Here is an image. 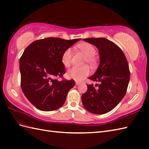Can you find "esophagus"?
I'll use <instances>...</instances> for the list:
<instances>
[{
    "label": "esophagus",
    "instance_id": "obj_1",
    "mask_svg": "<svg viewBox=\"0 0 149 149\" xmlns=\"http://www.w3.org/2000/svg\"><path fill=\"white\" fill-rule=\"evenodd\" d=\"M80 84H81V83H80V82H77V81L75 82V85H76V86H79V85H80Z\"/></svg>",
    "mask_w": 149,
    "mask_h": 149
}]
</instances>
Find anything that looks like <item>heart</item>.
<instances>
[{
  "instance_id": "obj_1",
  "label": "heart",
  "mask_w": 149,
  "mask_h": 149,
  "mask_svg": "<svg viewBox=\"0 0 149 149\" xmlns=\"http://www.w3.org/2000/svg\"><path fill=\"white\" fill-rule=\"evenodd\" d=\"M78 49L85 56V62L91 66H94L97 62L95 54L96 50L94 47L87 42H83L77 45ZM72 50L67 49L64 51L62 56V62L65 67H69L72 58ZM90 74V70L87 66L72 67L67 71V77L75 80H81Z\"/></svg>"
}]
</instances>
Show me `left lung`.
<instances>
[{
  "instance_id": "obj_1",
  "label": "left lung",
  "mask_w": 149,
  "mask_h": 149,
  "mask_svg": "<svg viewBox=\"0 0 149 149\" xmlns=\"http://www.w3.org/2000/svg\"><path fill=\"white\" fill-rule=\"evenodd\" d=\"M84 41L95 45L99 50L100 63L91 77L99 82L96 89L88 85L87 92L82 95V102L87 110L95 114L110 112L125 96L130 80L128 62L122 50L105 38H88Z\"/></svg>"
}]
</instances>
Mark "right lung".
<instances>
[{
	"label": "right lung",
	"mask_w": 149,
	"mask_h": 149,
	"mask_svg": "<svg viewBox=\"0 0 149 149\" xmlns=\"http://www.w3.org/2000/svg\"><path fill=\"white\" fill-rule=\"evenodd\" d=\"M80 40L47 37L33 42L25 49L19 63L21 88L37 109L52 111L64 104L75 81H58L54 78L62 77L65 73L62 62V54Z\"/></svg>",
	"instance_id": "obj_1"
}]
</instances>
